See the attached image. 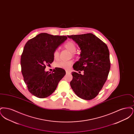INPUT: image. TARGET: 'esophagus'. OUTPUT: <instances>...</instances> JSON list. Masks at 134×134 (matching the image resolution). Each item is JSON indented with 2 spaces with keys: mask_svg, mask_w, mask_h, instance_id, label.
Listing matches in <instances>:
<instances>
[{
  "mask_svg": "<svg viewBox=\"0 0 134 134\" xmlns=\"http://www.w3.org/2000/svg\"><path fill=\"white\" fill-rule=\"evenodd\" d=\"M66 74H70V73H71V72L69 71L66 70Z\"/></svg>",
  "mask_w": 134,
  "mask_h": 134,
  "instance_id": "esophagus-1",
  "label": "esophagus"
}]
</instances>
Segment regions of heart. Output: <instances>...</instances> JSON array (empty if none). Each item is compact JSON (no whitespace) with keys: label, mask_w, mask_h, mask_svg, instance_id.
Instances as JSON below:
<instances>
[{"label":"heart","mask_w":134,"mask_h":134,"mask_svg":"<svg viewBox=\"0 0 134 134\" xmlns=\"http://www.w3.org/2000/svg\"><path fill=\"white\" fill-rule=\"evenodd\" d=\"M64 48L71 52L73 56L75 54V52L76 50V46L75 43L71 41H69L66 43L64 45ZM53 56L55 60H57L59 58V51L58 49H56L53 53ZM73 63L72 61H60L56 64V67L61 68L65 70H69L71 67V66Z\"/></svg>","instance_id":"obj_1"}]
</instances>
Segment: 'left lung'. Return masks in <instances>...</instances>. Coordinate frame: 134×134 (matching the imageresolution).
Wrapping results in <instances>:
<instances>
[{"label":"left lung","instance_id":"obj_1","mask_svg":"<svg viewBox=\"0 0 134 134\" xmlns=\"http://www.w3.org/2000/svg\"><path fill=\"white\" fill-rule=\"evenodd\" d=\"M74 41L81 50L80 58L75 63L74 70H83L84 74L72 72L70 86L80 98H94L106 82L110 68L108 47L91 33L67 36Z\"/></svg>","mask_w":134,"mask_h":134}]
</instances>
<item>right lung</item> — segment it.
<instances>
[{"label": "right lung", "mask_w": 134, "mask_h": 134, "mask_svg": "<svg viewBox=\"0 0 134 134\" xmlns=\"http://www.w3.org/2000/svg\"><path fill=\"white\" fill-rule=\"evenodd\" d=\"M67 38L64 36L41 33L26 42L20 65L24 81L32 95L41 98L48 97L65 75V71L61 68L56 67L52 73L45 69L46 65H50L54 61L53 52Z\"/></svg>", "instance_id": "add662e5"}]
</instances>
